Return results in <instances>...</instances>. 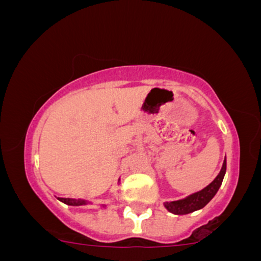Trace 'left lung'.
<instances>
[{
	"label": "left lung",
	"instance_id": "1",
	"mask_svg": "<svg viewBox=\"0 0 261 261\" xmlns=\"http://www.w3.org/2000/svg\"><path fill=\"white\" fill-rule=\"evenodd\" d=\"M224 174H226V160L223 162V166L220 174L216 176V179L211 184H208L205 189L197 191L195 194H191V195H189L182 200L164 202V206H166V208L169 212H172L174 215H188L190 212L196 211V210L202 208L203 206H206L211 201L212 197L216 195L218 189H220L221 184H222Z\"/></svg>",
	"mask_w": 261,
	"mask_h": 261
}]
</instances>
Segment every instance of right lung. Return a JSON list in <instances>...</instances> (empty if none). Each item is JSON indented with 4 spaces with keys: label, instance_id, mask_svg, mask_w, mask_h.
I'll return each mask as SVG.
<instances>
[{
    "label": "right lung",
    "instance_id": "add662e5",
    "mask_svg": "<svg viewBox=\"0 0 261 261\" xmlns=\"http://www.w3.org/2000/svg\"><path fill=\"white\" fill-rule=\"evenodd\" d=\"M61 202L66 203V205L70 206H82V205H87L88 201L87 200H77V199H65V197H58Z\"/></svg>",
    "mask_w": 261,
    "mask_h": 261
}]
</instances>
